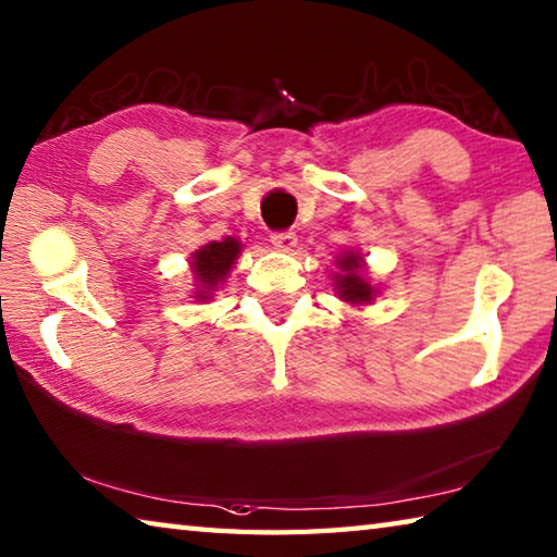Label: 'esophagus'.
Here are the masks:
<instances>
[{
  "mask_svg": "<svg viewBox=\"0 0 557 557\" xmlns=\"http://www.w3.org/2000/svg\"><path fill=\"white\" fill-rule=\"evenodd\" d=\"M270 244L280 250H292L297 246V234L295 231H277V234H270Z\"/></svg>",
  "mask_w": 557,
  "mask_h": 557,
  "instance_id": "1",
  "label": "esophagus"
}]
</instances>
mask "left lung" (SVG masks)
Instances as JSON below:
<instances>
[{"mask_svg":"<svg viewBox=\"0 0 557 557\" xmlns=\"http://www.w3.org/2000/svg\"><path fill=\"white\" fill-rule=\"evenodd\" d=\"M362 256L360 252H343L338 258V268L341 272L333 280V285L338 289V297L343 301H348V305H368L375 297V287L370 285V282L360 275V268H362Z\"/></svg>","mask_w":557,"mask_h":557,"instance_id":"8db88e82","label":"left lung"}]
</instances>
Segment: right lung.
Wrapping results in <instances>:
<instances>
[{"instance_id": "obj_1", "label": "right lung", "mask_w": 557, "mask_h": 557, "mask_svg": "<svg viewBox=\"0 0 557 557\" xmlns=\"http://www.w3.org/2000/svg\"><path fill=\"white\" fill-rule=\"evenodd\" d=\"M240 256V244L236 238H224V240H211V244L201 246L199 250L191 252V272H195L199 289L195 297L211 299V292H214L221 282L226 280L231 265Z\"/></svg>"}]
</instances>
